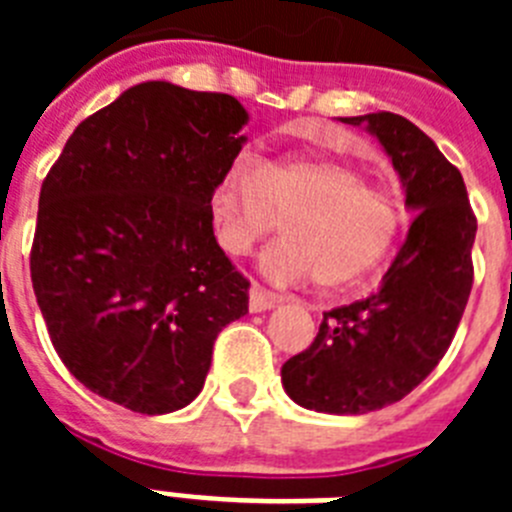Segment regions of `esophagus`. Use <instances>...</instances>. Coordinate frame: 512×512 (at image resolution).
Returning <instances> with one entry per match:
<instances>
[{
	"instance_id": "1",
	"label": "esophagus",
	"mask_w": 512,
	"mask_h": 512,
	"mask_svg": "<svg viewBox=\"0 0 512 512\" xmlns=\"http://www.w3.org/2000/svg\"><path fill=\"white\" fill-rule=\"evenodd\" d=\"M274 305H277V297L269 295V292H266V289H261L259 284H253V287L248 289V310L251 312L271 310Z\"/></svg>"
}]
</instances>
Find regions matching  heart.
<instances>
[{
  "label": "heart",
  "mask_w": 512,
  "mask_h": 512,
  "mask_svg": "<svg viewBox=\"0 0 512 512\" xmlns=\"http://www.w3.org/2000/svg\"><path fill=\"white\" fill-rule=\"evenodd\" d=\"M217 241L243 256L279 228L284 238L261 253L271 282L315 277L325 289L359 282L390 253L402 207L390 187L366 182L356 166L330 156H282L259 161L238 153L212 189Z\"/></svg>",
  "instance_id": "1"
}]
</instances>
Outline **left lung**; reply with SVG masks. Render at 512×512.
I'll return each mask as SVG.
<instances>
[{"label": "left lung", "instance_id": "8db88e82", "mask_svg": "<svg viewBox=\"0 0 512 512\" xmlns=\"http://www.w3.org/2000/svg\"><path fill=\"white\" fill-rule=\"evenodd\" d=\"M341 122L382 143L415 220L382 287L323 312L312 346L282 366V387L307 410L364 415L413 392L449 351L472 292L477 217L459 169L418 125L392 112Z\"/></svg>", "mask_w": 512, "mask_h": 512}]
</instances>
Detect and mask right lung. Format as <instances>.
Returning <instances> with one entry per match:
<instances>
[{
    "label": "right lung",
    "instance_id": "1",
    "mask_svg": "<svg viewBox=\"0 0 512 512\" xmlns=\"http://www.w3.org/2000/svg\"><path fill=\"white\" fill-rule=\"evenodd\" d=\"M248 122L230 94L143 81L74 130L40 187L30 277L56 354L143 415L202 392L248 282L212 233V189Z\"/></svg>",
    "mask_w": 512,
    "mask_h": 512
}]
</instances>
